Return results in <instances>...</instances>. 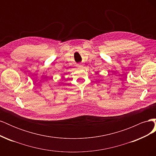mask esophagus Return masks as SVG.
<instances>
[{
  "mask_svg": "<svg viewBox=\"0 0 156 156\" xmlns=\"http://www.w3.org/2000/svg\"><path fill=\"white\" fill-rule=\"evenodd\" d=\"M77 66H78L79 67H83V65L82 64H79Z\"/></svg>",
  "mask_w": 156,
  "mask_h": 156,
  "instance_id": "esophagus-1",
  "label": "esophagus"
}]
</instances>
